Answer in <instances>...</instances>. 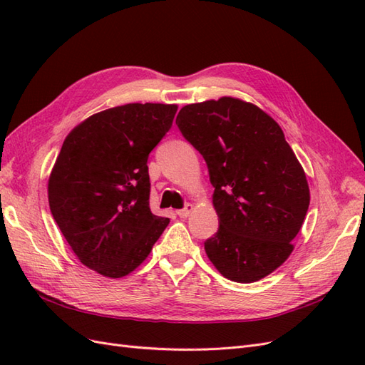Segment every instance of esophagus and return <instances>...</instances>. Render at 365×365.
<instances>
[{
	"label": "esophagus",
	"mask_w": 365,
	"mask_h": 365,
	"mask_svg": "<svg viewBox=\"0 0 365 365\" xmlns=\"http://www.w3.org/2000/svg\"><path fill=\"white\" fill-rule=\"evenodd\" d=\"M193 210H195V205H193V204H187L184 208L178 210V212H176V215H178L180 217H189L190 213L193 212Z\"/></svg>",
	"instance_id": "34e87169"
}]
</instances>
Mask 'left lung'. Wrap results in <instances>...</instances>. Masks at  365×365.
I'll use <instances>...</instances> for the list:
<instances>
[{
    "instance_id": "8db88e82",
    "label": "left lung",
    "mask_w": 365,
    "mask_h": 365,
    "mask_svg": "<svg viewBox=\"0 0 365 365\" xmlns=\"http://www.w3.org/2000/svg\"><path fill=\"white\" fill-rule=\"evenodd\" d=\"M176 125L204 157L217 233L204 248L225 279L252 283L291 256L311 201L306 173L277 121L235 97L185 105Z\"/></svg>"
}]
</instances>
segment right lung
Instances as JSON below:
<instances>
[{
    "label": "right lung",
    "instance_id": "1",
    "mask_svg": "<svg viewBox=\"0 0 365 365\" xmlns=\"http://www.w3.org/2000/svg\"><path fill=\"white\" fill-rule=\"evenodd\" d=\"M176 109L128 103L97 113L70 132L53 165L51 215L81 263L105 277L137 269L170 222L149 208L148 157Z\"/></svg>",
    "mask_w": 365,
    "mask_h": 365
}]
</instances>
